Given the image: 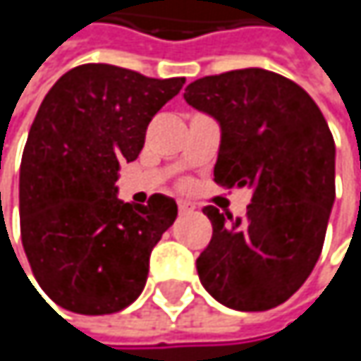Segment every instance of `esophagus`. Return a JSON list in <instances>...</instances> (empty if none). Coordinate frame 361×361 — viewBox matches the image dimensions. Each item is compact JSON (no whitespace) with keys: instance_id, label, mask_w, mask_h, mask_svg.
<instances>
[{"instance_id":"34e87169","label":"esophagus","mask_w":361,"mask_h":361,"mask_svg":"<svg viewBox=\"0 0 361 361\" xmlns=\"http://www.w3.org/2000/svg\"><path fill=\"white\" fill-rule=\"evenodd\" d=\"M178 209H180V215H185V213H192L194 211V207L190 202H183V200L178 202Z\"/></svg>"}]
</instances>
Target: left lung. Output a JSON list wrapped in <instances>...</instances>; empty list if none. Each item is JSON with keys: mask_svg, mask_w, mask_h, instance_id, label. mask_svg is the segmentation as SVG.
I'll list each match as a JSON object with an SVG mask.
<instances>
[{"mask_svg": "<svg viewBox=\"0 0 361 361\" xmlns=\"http://www.w3.org/2000/svg\"><path fill=\"white\" fill-rule=\"evenodd\" d=\"M192 109L221 129L215 181L251 188L245 219L204 207L211 243L196 259L207 293L238 312H265L312 274L334 204V140L324 114L295 81L240 68L192 81Z\"/></svg>", "mask_w": 361, "mask_h": 361, "instance_id": "1", "label": "left lung"}]
</instances>
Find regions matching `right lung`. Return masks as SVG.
<instances>
[{
    "label": "right lung",
    "mask_w": 361,
    "mask_h": 361,
    "mask_svg": "<svg viewBox=\"0 0 361 361\" xmlns=\"http://www.w3.org/2000/svg\"><path fill=\"white\" fill-rule=\"evenodd\" d=\"M183 77L150 79L112 64H81L43 98L20 163V236L39 286L60 307L102 316L144 290L148 261L178 204L116 198L123 163Z\"/></svg>",
    "instance_id": "right-lung-1"
}]
</instances>
